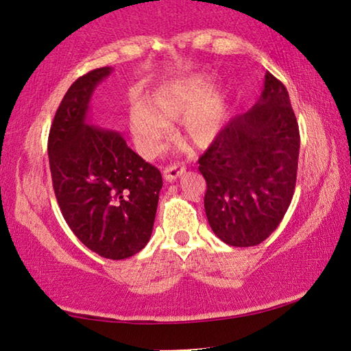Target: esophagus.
I'll return each mask as SVG.
<instances>
[{
	"instance_id": "34e87169",
	"label": "esophagus",
	"mask_w": 351,
	"mask_h": 351,
	"mask_svg": "<svg viewBox=\"0 0 351 351\" xmlns=\"http://www.w3.org/2000/svg\"><path fill=\"white\" fill-rule=\"evenodd\" d=\"M184 171H186V165L181 164V162H176V164H171V165H167V167L164 169V180L165 181H175L176 178H180Z\"/></svg>"
}]
</instances>
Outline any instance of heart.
<instances>
[{
    "instance_id": "heart-1",
    "label": "heart",
    "mask_w": 351,
    "mask_h": 351,
    "mask_svg": "<svg viewBox=\"0 0 351 351\" xmlns=\"http://www.w3.org/2000/svg\"><path fill=\"white\" fill-rule=\"evenodd\" d=\"M212 90L207 75L193 74L170 82L145 100L130 106V127L141 148L153 152L169 132V125L182 119L180 138L193 147H207L221 133L228 121V96Z\"/></svg>"
}]
</instances>
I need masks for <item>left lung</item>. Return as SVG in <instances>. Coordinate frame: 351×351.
<instances>
[{
  "label": "left lung",
  "mask_w": 351,
  "mask_h": 351,
  "mask_svg": "<svg viewBox=\"0 0 351 351\" xmlns=\"http://www.w3.org/2000/svg\"><path fill=\"white\" fill-rule=\"evenodd\" d=\"M299 148L287 88L266 73L258 102L229 121L198 159L206 215L219 240L247 247L274 232L293 199Z\"/></svg>",
  "instance_id": "1"
}]
</instances>
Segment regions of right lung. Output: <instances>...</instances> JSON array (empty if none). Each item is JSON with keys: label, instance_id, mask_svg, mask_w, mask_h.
Here are the masks:
<instances>
[{"label": "right lung", "instance_id": "right-lung-1", "mask_svg": "<svg viewBox=\"0 0 351 351\" xmlns=\"http://www.w3.org/2000/svg\"><path fill=\"white\" fill-rule=\"evenodd\" d=\"M111 71L93 69L69 86L47 154L57 203L74 235L100 257L123 260L150 240L162 176L121 134L86 122L94 88Z\"/></svg>", "mask_w": 351, "mask_h": 351}]
</instances>
